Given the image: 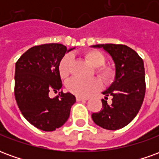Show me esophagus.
<instances>
[{"mask_svg":"<svg viewBox=\"0 0 159 159\" xmlns=\"http://www.w3.org/2000/svg\"><path fill=\"white\" fill-rule=\"evenodd\" d=\"M76 101H85V100H88V98H83V97H76Z\"/></svg>","mask_w":159,"mask_h":159,"instance_id":"esophagus-1","label":"esophagus"}]
</instances>
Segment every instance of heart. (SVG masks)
Wrapping results in <instances>:
<instances>
[{
  "label": "heart",
  "mask_w": 159,
  "mask_h": 159,
  "mask_svg": "<svg viewBox=\"0 0 159 159\" xmlns=\"http://www.w3.org/2000/svg\"><path fill=\"white\" fill-rule=\"evenodd\" d=\"M85 59L95 67V71L100 79L104 83H111L114 78V70L111 67L104 66L106 58L98 50H89L84 53ZM72 62V57L67 54L63 58L59 65V72L61 78L66 79L70 76V66ZM100 88V82L96 78L89 80H83L80 78H71L66 83V89L74 95L77 97H86L91 92L99 89Z\"/></svg>",
  "instance_id": "obj_1"
}]
</instances>
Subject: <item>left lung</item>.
Instances as JSON below:
<instances>
[{
    "label": "left lung",
    "instance_id": "left-lung-1",
    "mask_svg": "<svg viewBox=\"0 0 159 159\" xmlns=\"http://www.w3.org/2000/svg\"><path fill=\"white\" fill-rule=\"evenodd\" d=\"M93 48H103L115 65V77L110 87L102 92V109L92 114L95 124L108 130H117L128 125L135 117L143 103L146 83L142 59L129 47L120 44H98ZM113 96L111 105L105 100Z\"/></svg>",
    "mask_w": 159,
    "mask_h": 159
}]
</instances>
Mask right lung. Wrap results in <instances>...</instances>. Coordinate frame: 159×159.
Returning <instances> with one entry per match:
<instances>
[{"instance_id":"obj_1","label":"right lung","mask_w":159,"mask_h":159,"mask_svg":"<svg viewBox=\"0 0 159 159\" xmlns=\"http://www.w3.org/2000/svg\"><path fill=\"white\" fill-rule=\"evenodd\" d=\"M67 49L59 43L35 46L23 54L15 66V99L25 119L43 131H53L68 120L76 98L61 91L49 98L51 91L61 87L59 65Z\"/></svg>"}]
</instances>
